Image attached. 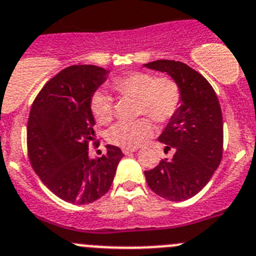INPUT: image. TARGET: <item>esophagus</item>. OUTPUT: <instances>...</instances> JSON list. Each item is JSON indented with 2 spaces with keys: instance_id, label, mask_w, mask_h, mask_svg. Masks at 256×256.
Listing matches in <instances>:
<instances>
[{
  "instance_id": "1",
  "label": "esophagus",
  "mask_w": 256,
  "mask_h": 256,
  "mask_svg": "<svg viewBox=\"0 0 256 256\" xmlns=\"http://www.w3.org/2000/svg\"><path fill=\"white\" fill-rule=\"evenodd\" d=\"M136 152V149L135 148H122V152L125 155H128V154H130V152Z\"/></svg>"
}]
</instances>
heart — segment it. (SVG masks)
I'll return each instance as SVG.
<instances>
[{
    "label": "heart",
    "instance_id": "obj_1",
    "mask_svg": "<svg viewBox=\"0 0 256 256\" xmlns=\"http://www.w3.org/2000/svg\"><path fill=\"white\" fill-rule=\"evenodd\" d=\"M111 86L118 94L138 100V114H148L159 124L168 122L182 104L178 83L169 77H155L148 72H130L117 76ZM90 111L100 125H108L114 116V101L104 90H96L90 98ZM154 134V125L148 117L118 122L107 132L111 144L138 148Z\"/></svg>",
    "mask_w": 256,
    "mask_h": 256
}]
</instances>
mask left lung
Returning a JSON list of instances; mask_svg holds the SVG:
<instances>
[{"label": "left lung", "instance_id": "left-lung-1", "mask_svg": "<svg viewBox=\"0 0 256 256\" xmlns=\"http://www.w3.org/2000/svg\"><path fill=\"white\" fill-rule=\"evenodd\" d=\"M145 66L166 72L182 92L178 112L158 139L166 150H174L173 158L145 172V178L158 196L186 200L210 182L221 163L224 124L218 98L208 80L182 62L162 59Z\"/></svg>", "mask_w": 256, "mask_h": 256}]
</instances>
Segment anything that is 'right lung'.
<instances>
[{"label":"right lung","mask_w":256,"mask_h":256,"mask_svg":"<svg viewBox=\"0 0 256 256\" xmlns=\"http://www.w3.org/2000/svg\"><path fill=\"white\" fill-rule=\"evenodd\" d=\"M108 70L96 66H72L42 87L28 121V154L35 173L56 196L74 204H92L108 192L120 148L90 159V142L97 146L90 98Z\"/></svg>","instance_id":"1"}]
</instances>
